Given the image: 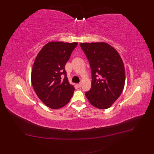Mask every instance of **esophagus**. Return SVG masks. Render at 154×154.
<instances>
[{"label":"esophagus","mask_w":154,"mask_h":154,"mask_svg":"<svg viewBox=\"0 0 154 154\" xmlns=\"http://www.w3.org/2000/svg\"><path fill=\"white\" fill-rule=\"evenodd\" d=\"M76 86L78 87V88H80L82 87V83H78V84H76Z\"/></svg>","instance_id":"1"}]
</instances>
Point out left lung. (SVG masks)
<instances>
[{"label":"left lung","mask_w":154,"mask_h":154,"mask_svg":"<svg viewBox=\"0 0 154 154\" xmlns=\"http://www.w3.org/2000/svg\"><path fill=\"white\" fill-rule=\"evenodd\" d=\"M92 72L91 89L85 96L100 109L109 108L122 94L125 86L124 64L118 51L105 42L81 43Z\"/></svg>","instance_id":"obj_1"}]
</instances>
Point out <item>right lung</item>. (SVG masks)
<instances>
[{
  "label": "right lung",
  "mask_w": 154,
  "mask_h": 154,
  "mask_svg": "<svg viewBox=\"0 0 154 154\" xmlns=\"http://www.w3.org/2000/svg\"><path fill=\"white\" fill-rule=\"evenodd\" d=\"M77 45V42H51L36 57L32 85L40 100L51 109L62 108L73 95L74 87L68 81L65 66Z\"/></svg>",
  "instance_id": "1"
}]
</instances>
